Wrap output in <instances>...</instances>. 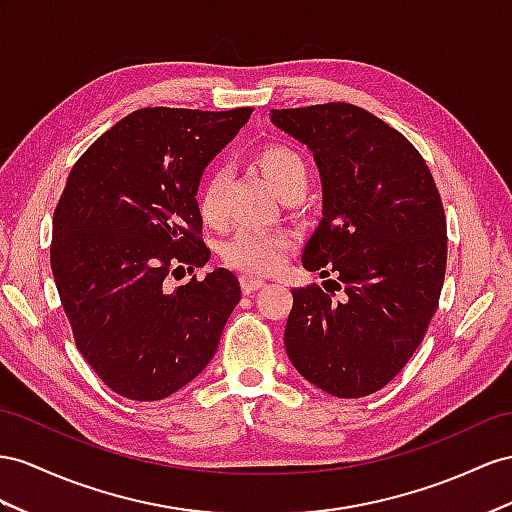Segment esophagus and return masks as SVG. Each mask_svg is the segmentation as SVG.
I'll return each mask as SVG.
<instances>
[{
  "mask_svg": "<svg viewBox=\"0 0 512 512\" xmlns=\"http://www.w3.org/2000/svg\"><path fill=\"white\" fill-rule=\"evenodd\" d=\"M240 285H242V292H244V294H253V292L259 290V287H264L266 281L255 279V277H248V274H242V277H240Z\"/></svg>",
  "mask_w": 512,
  "mask_h": 512,
  "instance_id": "34e87169",
  "label": "esophagus"
}]
</instances>
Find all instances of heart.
I'll use <instances>...</instances> for the list:
<instances>
[{
	"mask_svg": "<svg viewBox=\"0 0 512 512\" xmlns=\"http://www.w3.org/2000/svg\"><path fill=\"white\" fill-rule=\"evenodd\" d=\"M253 164L266 177L270 188L281 199L307 190L309 162L298 149L285 142H268L253 153ZM222 192L225 179L220 170H209L196 190V212L207 227H220L225 222V207H222ZM296 238L292 231H261L242 229L229 238L220 248L222 264L240 270L248 277L253 274H268L281 266L285 253L294 246Z\"/></svg>",
	"mask_w": 512,
	"mask_h": 512,
	"instance_id": "b5f03b06",
	"label": "heart"
}]
</instances>
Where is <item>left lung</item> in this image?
I'll list each match as a JSON object with an SVG mask.
<instances>
[{
  "mask_svg": "<svg viewBox=\"0 0 512 512\" xmlns=\"http://www.w3.org/2000/svg\"><path fill=\"white\" fill-rule=\"evenodd\" d=\"M270 119L316 157L324 218L303 266L337 277L326 290H292L287 357L331 396H370L409 363L437 311L448 261L441 194L413 144L359 106L270 110Z\"/></svg>",
  "mask_w": 512,
  "mask_h": 512,
  "instance_id": "obj_1",
  "label": "left lung"
}]
</instances>
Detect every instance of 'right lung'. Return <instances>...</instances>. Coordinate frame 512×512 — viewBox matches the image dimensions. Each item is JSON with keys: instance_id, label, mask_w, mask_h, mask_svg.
<instances>
[{"instance_id": "add662e5", "label": "right lung", "mask_w": 512, "mask_h": 512, "mask_svg": "<svg viewBox=\"0 0 512 512\" xmlns=\"http://www.w3.org/2000/svg\"><path fill=\"white\" fill-rule=\"evenodd\" d=\"M251 114L136 110L90 144L64 183L51 272L77 350L123 398L153 402L188 385L240 303L225 268L173 292L164 283L209 259L196 188Z\"/></svg>"}]
</instances>
